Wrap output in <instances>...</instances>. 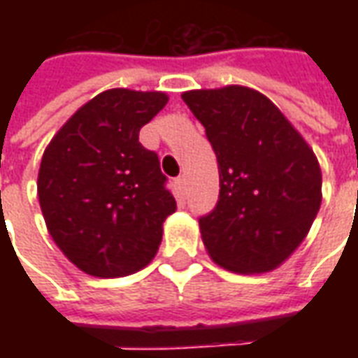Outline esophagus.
<instances>
[{"label": "esophagus", "instance_id": "34e87169", "mask_svg": "<svg viewBox=\"0 0 358 358\" xmlns=\"http://www.w3.org/2000/svg\"><path fill=\"white\" fill-rule=\"evenodd\" d=\"M176 184H178L180 192L184 194V192H186V176H184V174H182V176H178V178H176Z\"/></svg>", "mask_w": 358, "mask_h": 358}]
</instances>
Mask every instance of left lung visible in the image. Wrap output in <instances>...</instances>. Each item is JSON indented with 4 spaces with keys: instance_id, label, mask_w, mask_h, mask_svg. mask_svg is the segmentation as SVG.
I'll list each match as a JSON object with an SVG mask.
<instances>
[{
    "instance_id": "8db88e82",
    "label": "left lung",
    "mask_w": 358,
    "mask_h": 358,
    "mask_svg": "<svg viewBox=\"0 0 358 358\" xmlns=\"http://www.w3.org/2000/svg\"><path fill=\"white\" fill-rule=\"evenodd\" d=\"M182 99L218 161L217 207L199 218L205 249L232 272L274 270L305 240L322 203L313 149L257 90H192Z\"/></svg>"
}]
</instances>
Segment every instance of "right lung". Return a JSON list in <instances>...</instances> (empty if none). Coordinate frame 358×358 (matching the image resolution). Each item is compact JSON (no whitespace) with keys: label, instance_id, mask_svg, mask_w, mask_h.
Masks as SVG:
<instances>
[{"label":"right lung","instance_id":"right-lung-1","mask_svg":"<svg viewBox=\"0 0 358 358\" xmlns=\"http://www.w3.org/2000/svg\"><path fill=\"white\" fill-rule=\"evenodd\" d=\"M169 97L115 88L74 113L45 148L38 199L57 248L82 272L120 278L151 263L176 210L159 157L140 143Z\"/></svg>","mask_w":358,"mask_h":358}]
</instances>
